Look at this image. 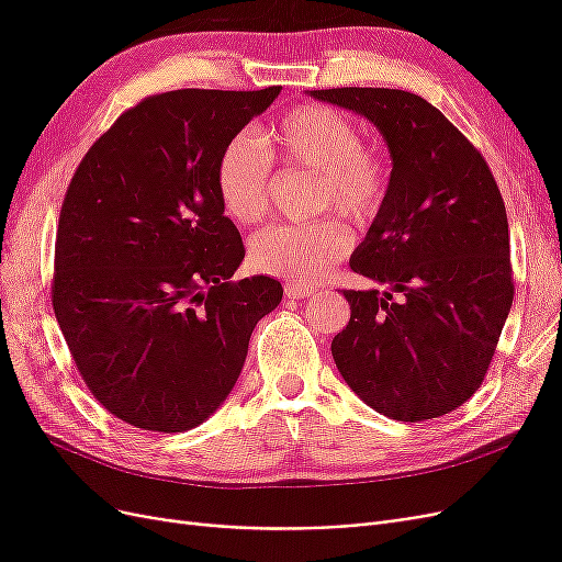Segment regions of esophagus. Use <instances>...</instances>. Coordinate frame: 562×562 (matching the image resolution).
<instances>
[{
  "mask_svg": "<svg viewBox=\"0 0 562 562\" xmlns=\"http://www.w3.org/2000/svg\"><path fill=\"white\" fill-rule=\"evenodd\" d=\"M283 291H285V297H288V300H302V297H310V295L314 293L312 288L300 285V283H285Z\"/></svg>",
  "mask_w": 562,
  "mask_h": 562,
  "instance_id": "obj_1",
  "label": "esophagus"
}]
</instances>
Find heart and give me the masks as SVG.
Segmentation results:
<instances>
[{
    "label": "heart",
    "instance_id": "heart-1",
    "mask_svg": "<svg viewBox=\"0 0 562 562\" xmlns=\"http://www.w3.org/2000/svg\"><path fill=\"white\" fill-rule=\"evenodd\" d=\"M271 161L314 176L312 209L337 211L368 225L384 209L391 190L389 159L363 145L349 116L326 105L288 110L267 135V151L248 133L234 135L215 164V187L227 217L252 225L269 211ZM351 232L337 217L304 225H274L248 246L252 269L300 285L321 281L351 250Z\"/></svg>",
    "mask_w": 562,
    "mask_h": 562
}]
</instances>
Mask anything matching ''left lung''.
<instances>
[{
    "label": "left lung",
    "mask_w": 562,
    "mask_h": 562,
    "mask_svg": "<svg viewBox=\"0 0 562 562\" xmlns=\"http://www.w3.org/2000/svg\"><path fill=\"white\" fill-rule=\"evenodd\" d=\"M375 124L391 190L349 267L389 291H345L349 326L330 351L339 375L378 413L424 422L479 391L512 312L508 223L490 166L422 95L323 89Z\"/></svg>",
    "instance_id": "1"
}]
</instances>
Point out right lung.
<instances>
[{
	"label": "right lung",
	"mask_w": 562,
	"mask_h": 562,
	"mask_svg": "<svg viewBox=\"0 0 562 562\" xmlns=\"http://www.w3.org/2000/svg\"><path fill=\"white\" fill-rule=\"evenodd\" d=\"M279 93L149 95L67 187L50 302L81 380L131 427L178 434L209 419L283 297L271 277L232 279L246 250L215 187L220 151Z\"/></svg>",
	"instance_id": "obj_1"
}]
</instances>
